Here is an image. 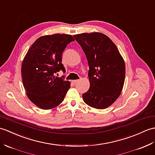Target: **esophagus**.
Returning a JSON list of instances; mask_svg holds the SVG:
<instances>
[{
  "mask_svg": "<svg viewBox=\"0 0 155 155\" xmlns=\"http://www.w3.org/2000/svg\"><path fill=\"white\" fill-rule=\"evenodd\" d=\"M78 82V80H74V81H72V83H73V84H76Z\"/></svg>",
  "mask_w": 155,
  "mask_h": 155,
  "instance_id": "1",
  "label": "esophagus"
}]
</instances>
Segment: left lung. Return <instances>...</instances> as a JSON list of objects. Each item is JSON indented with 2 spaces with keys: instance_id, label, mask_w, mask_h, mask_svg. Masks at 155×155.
Returning <instances> with one entry per match:
<instances>
[{
  "instance_id": "1",
  "label": "left lung",
  "mask_w": 155,
  "mask_h": 155,
  "mask_svg": "<svg viewBox=\"0 0 155 155\" xmlns=\"http://www.w3.org/2000/svg\"><path fill=\"white\" fill-rule=\"evenodd\" d=\"M83 50L89 65L90 88L82 94L84 102L96 109H105L121 94L125 66L114 43L100 32L73 35Z\"/></svg>"
}]
</instances>
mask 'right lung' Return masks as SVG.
I'll list each match as a JSON object with an SVG mask.
<instances>
[{
	"mask_svg": "<svg viewBox=\"0 0 155 155\" xmlns=\"http://www.w3.org/2000/svg\"><path fill=\"white\" fill-rule=\"evenodd\" d=\"M71 35L56 34L38 38L28 49L21 68V79L30 101L43 110H50L63 101L71 82L56 77L60 70L65 72L62 53L71 41Z\"/></svg>",
	"mask_w": 155,
	"mask_h": 155,
	"instance_id": "right-lung-1",
	"label": "right lung"
}]
</instances>
